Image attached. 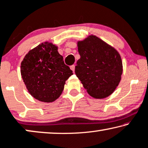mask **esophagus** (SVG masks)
<instances>
[{
    "mask_svg": "<svg viewBox=\"0 0 148 148\" xmlns=\"http://www.w3.org/2000/svg\"><path fill=\"white\" fill-rule=\"evenodd\" d=\"M70 69L73 71V72H74V70H75V66H74V65H72V66H71Z\"/></svg>",
    "mask_w": 148,
    "mask_h": 148,
    "instance_id": "obj_1",
    "label": "esophagus"
}]
</instances>
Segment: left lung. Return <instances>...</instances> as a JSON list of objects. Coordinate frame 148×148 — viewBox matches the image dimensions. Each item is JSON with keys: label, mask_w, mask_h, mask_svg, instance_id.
<instances>
[{"label": "left lung", "mask_w": 148, "mask_h": 148, "mask_svg": "<svg viewBox=\"0 0 148 148\" xmlns=\"http://www.w3.org/2000/svg\"><path fill=\"white\" fill-rule=\"evenodd\" d=\"M80 58L75 74L92 97L105 98L116 89L121 79L123 63L119 53L95 36L78 42Z\"/></svg>", "instance_id": "8db88e82"}]
</instances>
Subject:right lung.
<instances>
[{"mask_svg":"<svg viewBox=\"0 0 148 148\" xmlns=\"http://www.w3.org/2000/svg\"><path fill=\"white\" fill-rule=\"evenodd\" d=\"M21 74L31 95L49 103L60 97L65 82L73 73L64 64L58 47L45 42L25 56L21 64Z\"/></svg>","mask_w":148,"mask_h":148,"instance_id":"1","label":"right lung"}]
</instances>
